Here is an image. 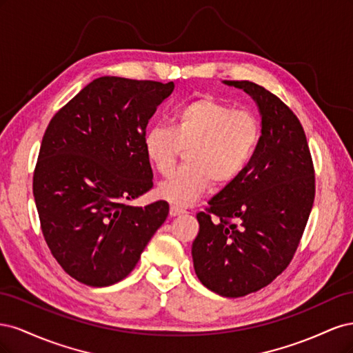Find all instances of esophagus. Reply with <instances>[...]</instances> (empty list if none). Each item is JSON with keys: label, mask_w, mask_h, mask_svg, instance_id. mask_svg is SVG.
Returning a JSON list of instances; mask_svg holds the SVG:
<instances>
[{"label": "esophagus", "mask_w": 353, "mask_h": 353, "mask_svg": "<svg viewBox=\"0 0 353 353\" xmlns=\"http://www.w3.org/2000/svg\"><path fill=\"white\" fill-rule=\"evenodd\" d=\"M185 210L181 209L178 206H170V210H169V215L170 216H179V215H184Z\"/></svg>", "instance_id": "obj_1"}]
</instances>
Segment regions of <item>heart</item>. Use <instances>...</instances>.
<instances>
[{"instance_id":"b5f03b06","label":"heart","mask_w":353,"mask_h":353,"mask_svg":"<svg viewBox=\"0 0 353 353\" xmlns=\"http://www.w3.org/2000/svg\"><path fill=\"white\" fill-rule=\"evenodd\" d=\"M261 122L249 110H234L212 97L188 101L174 112L170 128L154 125L143 137V150L160 175L172 172L181 148L187 165L159 187V196L188 206L206 193L212 181L227 185L253 160L261 143Z\"/></svg>"}]
</instances>
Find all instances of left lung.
<instances>
[{
  "label": "left lung",
  "instance_id": "left-lung-1",
  "mask_svg": "<svg viewBox=\"0 0 353 353\" xmlns=\"http://www.w3.org/2000/svg\"><path fill=\"white\" fill-rule=\"evenodd\" d=\"M249 94L261 113V143L248 169L197 213L194 271L223 297L261 290L290 263L315 197L306 135L296 114L258 83L223 81Z\"/></svg>",
  "mask_w": 353,
  "mask_h": 353
}]
</instances>
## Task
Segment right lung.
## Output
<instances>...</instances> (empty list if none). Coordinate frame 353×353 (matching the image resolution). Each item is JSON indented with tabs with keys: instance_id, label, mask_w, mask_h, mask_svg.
<instances>
[{
	"instance_id": "add662e5",
	"label": "right lung",
	"mask_w": 353,
	"mask_h": 353,
	"mask_svg": "<svg viewBox=\"0 0 353 353\" xmlns=\"http://www.w3.org/2000/svg\"><path fill=\"white\" fill-rule=\"evenodd\" d=\"M174 82L94 79L50 121L34 172L41 230L74 280L105 287L130 274L169 205L126 201L153 187L143 150L148 119Z\"/></svg>"
}]
</instances>
